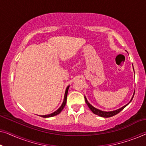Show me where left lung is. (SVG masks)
I'll return each mask as SVG.
<instances>
[{"label": "left lung", "instance_id": "1", "mask_svg": "<svg viewBox=\"0 0 146 146\" xmlns=\"http://www.w3.org/2000/svg\"><path fill=\"white\" fill-rule=\"evenodd\" d=\"M133 97H134V96H132V99H131V100H130V102L132 101V98H133ZM84 100H85V102H86V104L87 105H88V108H90V110L92 111L94 113V114H96V115H99V116H100V117H113V116H114V115H117V113H119V112L120 111H121L122 110H123L124 108H125L126 106H127L128 104H127V105H125V106H123V107H122L121 108H120V109H119V110H115V111H108V112H107V111H101V110H98V109H96V108H95L94 107H93V106L91 105V104L89 103V102L87 101V100H86V97L84 96ZM129 102V103H130Z\"/></svg>", "mask_w": 146, "mask_h": 146}]
</instances>
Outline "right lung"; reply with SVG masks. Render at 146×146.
I'll return each instance as SVG.
<instances>
[{
	"mask_svg": "<svg viewBox=\"0 0 146 146\" xmlns=\"http://www.w3.org/2000/svg\"><path fill=\"white\" fill-rule=\"evenodd\" d=\"M69 86H68L67 87L66 90V93H65V96H64V102H63V104L61 106V107L58 109L57 111H56L55 112L52 113L50 114V115H40V117H44V118H47V117H53V116H55V115H57L61 113V111L63 110V109L64 108L65 106H66V102H67V92H68V90H69Z\"/></svg>",
	"mask_w": 146,
	"mask_h": 146,
	"instance_id": "add662e5",
	"label": "right lung"
}]
</instances>
